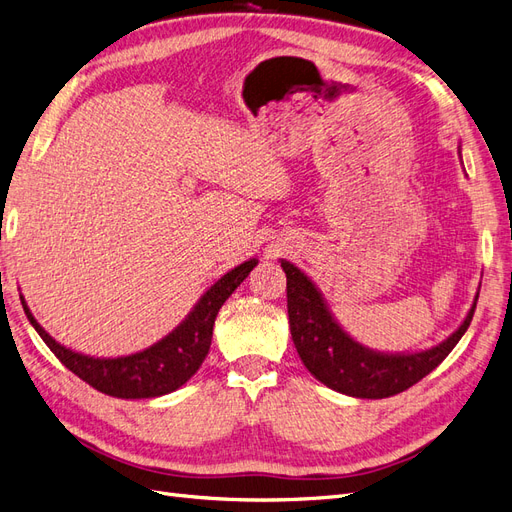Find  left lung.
<instances>
[{
	"mask_svg": "<svg viewBox=\"0 0 512 512\" xmlns=\"http://www.w3.org/2000/svg\"><path fill=\"white\" fill-rule=\"evenodd\" d=\"M461 153V149H459ZM286 273L288 320L294 348L303 365L329 389L359 399H384L410 389L436 369L468 331L478 294L455 333L438 346L418 352H380L350 337L324 301L320 288L288 260Z\"/></svg>",
	"mask_w": 512,
	"mask_h": 512,
	"instance_id": "8db88e82",
	"label": "left lung"
}]
</instances>
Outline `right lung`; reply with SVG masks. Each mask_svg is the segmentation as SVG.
Wrapping results in <instances>:
<instances>
[{"mask_svg":"<svg viewBox=\"0 0 512 512\" xmlns=\"http://www.w3.org/2000/svg\"><path fill=\"white\" fill-rule=\"evenodd\" d=\"M256 265L258 260L250 258L241 262L239 267L230 269L196 301L192 312L179 322V327L162 337L160 342L141 352L115 356V359H111V356L108 359H104V356H89L59 344L57 339H53L40 327L32 309L27 307L23 294L21 303L27 320L32 322L42 342L51 348V352L72 374L104 395L119 399H151L177 391L179 386H183L196 374L205 356L209 354L215 316H218L224 301Z\"/></svg>","mask_w":512,"mask_h":512,"instance_id":"obj_1","label":"right lung"}]
</instances>
